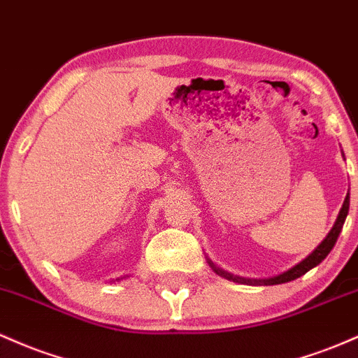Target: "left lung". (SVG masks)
<instances>
[{"mask_svg": "<svg viewBox=\"0 0 358 358\" xmlns=\"http://www.w3.org/2000/svg\"><path fill=\"white\" fill-rule=\"evenodd\" d=\"M348 208H350V196L347 194V198H345V201H343V206H341V210L338 213V218H336V222H335V224H333L330 233L324 236L323 242H321L318 247H316L315 250H313L311 254L306 257V259L301 260L298 266L291 267L289 271L282 272V274H279V275L268 277V279H245V277H236V275L230 274V272L223 271V268L216 267L211 260H208V264H210L211 268L216 272V274L224 277V279L233 280V282L248 284V286H275V284H284V282H289V280H294V279H298V277L306 274L308 271H311L313 267H316L318 264H321L324 259H327V255L330 254L331 248L335 247L336 240H338L341 228H343L345 220H347Z\"/></svg>", "mask_w": 358, "mask_h": 358, "instance_id": "1", "label": "left lung"}]
</instances>
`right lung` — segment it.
Wrapping results in <instances>:
<instances>
[{"label":"right lung","mask_w":358,"mask_h":358,"mask_svg":"<svg viewBox=\"0 0 358 358\" xmlns=\"http://www.w3.org/2000/svg\"><path fill=\"white\" fill-rule=\"evenodd\" d=\"M118 280H120V279H118Z\"/></svg>","instance_id":"1"}]
</instances>
